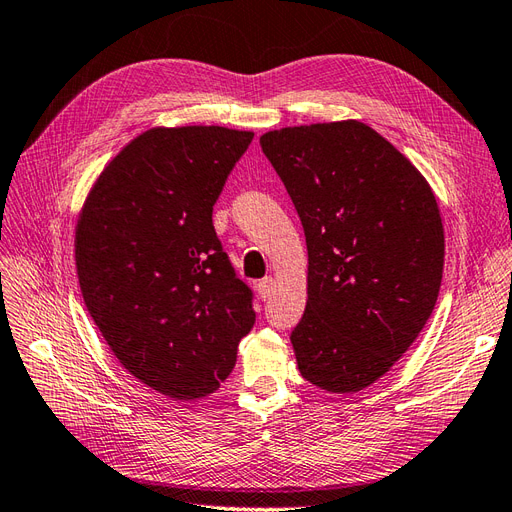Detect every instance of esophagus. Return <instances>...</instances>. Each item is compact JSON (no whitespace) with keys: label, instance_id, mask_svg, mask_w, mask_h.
<instances>
[{"label":"esophagus","instance_id":"1","mask_svg":"<svg viewBox=\"0 0 512 512\" xmlns=\"http://www.w3.org/2000/svg\"><path fill=\"white\" fill-rule=\"evenodd\" d=\"M257 294L261 300H268L274 294V279L272 276H266V279H261L257 283Z\"/></svg>","mask_w":512,"mask_h":512}]
</instances>
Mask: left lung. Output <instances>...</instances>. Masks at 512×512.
Masks as SVG:
<instances>
[{"mask_svg":"<svg viewBox=\"0 0 512 512\" xmlns=\"http://www.w3.org/2000/svg\"><path fill=\"white\" fill-rule=\"evenodd\" d=\"M304 227L309 300L291 332L306 382L358 392L390 371L433 313L444 227L422 173L358 120L259 139Z\"/></svg>","mask_w":512,"mask_h":512,"instance_id":"obj_1","label":"left lung"}]
</instances>
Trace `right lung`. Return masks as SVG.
Masks as SVG:
<instances>
[{
	"label": "right lung",
	"instance_id": "add662e5",
	"mask_svg": "<svg viewBox=\"0 0 512 512\" xmlns=\"http://www.w3.org/2000/svg\"><path fill=\"white\" fill-rule=\"evenodd\" d=\"M251 141L223 126L145 130L98 175L79 214L87 311L122 367L175 401L218 390L255 324L253 291L212 225Z\"/></svg>",
	"mask_w": 512,
	"mask_h": 512
}]
</instances>
